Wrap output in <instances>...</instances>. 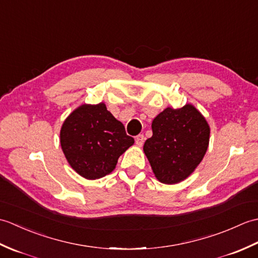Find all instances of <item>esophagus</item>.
Returning <instances> with one entry per match:
<instances>
[{"label": "esophagus", "instance_id": "34e87169", "mask_svg": "<svg viewBox=\"0 0 258 258\" xmlns=\"http://www.w3.org/2000/svg\"><path fill=\"white\" fill-rule=\"evenodd\" d=\"M144 141H145V138H144L143 134H140V135H138L135 138V143H136V145H138V146L143 145L144 144Z\"/></svg>", "mask_w": 258, "mask_h": 258}]
</instances>
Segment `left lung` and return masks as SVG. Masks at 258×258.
I'll use <instances>...</instances> for the list:
<instances>
[{
  "label": "left lung",
  "instance_id": "obj_1",
  "mask_svg": "<svg viewBox=\"0 0 258 258\" xmlns=\"http://www.w3.org/2000/svg\"><path fill=\"white\" fill-rule=\"evenodd\" d=\"M152 131L143 150L156 178L164 184L187 178L207 151L210 126L205 117L191 104L167 107L153 119Z\"/></svg>",
  "mask_w": 258,
  "mask_h": 258
}]
</instances>
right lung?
<instances>
[{
    "label": "right lung",
    "instance_id": "obj_1",
    "mask_svg": "<svg viewBox=\"0 0 258 258\" xmlns=\"http://www.w3.org/2000/svg\"><path fill=\"white\" fill-rule=\"evenodd\" d=\"M59 141L70 165L86 179L111 173L118 157L134 144L104 103L83 104L74 109L64 120Z\"/></svg>",
    "mask_w": 258,
    "mask_h": 258
}]
</instances>
